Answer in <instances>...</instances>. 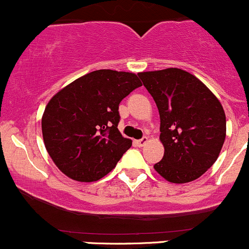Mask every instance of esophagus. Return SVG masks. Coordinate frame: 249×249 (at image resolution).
Returning a JSON list of instances; mask_svg holds the SVG:
<instances>
[{
    "label": "esophagus",
    "instance_id": "34e87169",
    "mask_svg": "<svg viewBox=\"0 0 249 249\" xmlns=\"http://www.w3.org/2000/svg\"><path fill=\"white\" fill-rule=\"evenodd\" d=\"M147 142H148L147 137H143V138H142V139H140V140H137L138 146H140V147H142V146H143V145H145V143H147Z\"/></svg>",
    "mask_w": 249,
    "mask_h": 249
}]
</instances>
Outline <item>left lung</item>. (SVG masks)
<instances>
[{"instance_id":"obj_1","label":"left lung","mask_w":249,"mask_h":249,"mask_svg":"<svg viewBox=\"0 0 249 249\" xmlns=\"http://www.w3.org/2000/svg\"><path fill=\"white\" fill-rule=\"evenodd\" d=\"M157 104L162 160L153 165L166 181L187 183L218 158L227 133L222 104L198 78L180 68L138 74Z\"/></svg>"}]
</instances>
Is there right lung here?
I'll use <instances>...</instances> for the list:
<instances>
[{
    "label": "right lung",
    "instance_id": "right-lung-1",
    "mask_svg": "<svg viewBox=\"0 0 249 249\" xmlns=\"http://www.w3.org/2000/svg\"><path fill=\"white\" fill-rule=\"evenodd\" d=\"M142 86L134 73L99 69L63 87L42 117L45 148L71 180L98 181L116 166L132 140L117 124L119 104Z\"/></svg>",
    "mask_w": 249,
    "mask_h": 249
}]
</instances>
